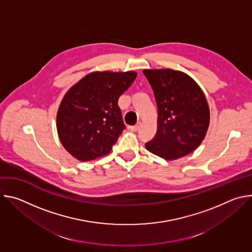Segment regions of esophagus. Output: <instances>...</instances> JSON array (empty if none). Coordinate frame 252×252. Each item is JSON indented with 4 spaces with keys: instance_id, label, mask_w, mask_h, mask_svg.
Returning a JSON list of instances; mask_svg holds the SVG:
<instances>
[{
    "instance_id": "esophagus-1",
    "label": "esophagus",
    "mask_w": 252,
    "mask_h": 252,
    "mask_svg": "<svg viewBox=\"0 0 252 252\" xmlns=\"http://www.w3.org/2000/svg\"><path fill=\"white\" fill-rule=\"evenodd\" d=\"M140 126H141V124L140 123H137L135 126H129L128 128L131 130V131H136V130H138L139 129V127H140Z\"/></svg>"
}]
</instances>
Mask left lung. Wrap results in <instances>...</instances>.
<instances>
[{
    "instance_id": "1",
    "label": "left lung",
    "mask_w": 252,
    "mask_h": 252,
    "mask_svg": "<svg viewBox=\"0 0 252 252\" xmlns=\"http://www.w3.org/2000/svg\"><path fill=\"white\" fill-rule=\"evenodd\" d=\"M157 100L158 126L146 148L172 160L192 153L203 140L209 126V109L198 85L183 71L145 69Z\"/></svg>"
}]
</instances>
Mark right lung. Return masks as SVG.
<instances>
[{
	"instance_id": "add662e5",
	"label": "right lung",
	"mask_w": 252,
	"mask_h": 252,
	"mask_svg": "<svg viewBox=\"0 0 252 252\" xmlns=\"http://www.w3.org/2000/svg\"><path fill=\"white\" fill-rule=\"evenodd\" d=\"M136 75L95 71L68 90L59 107L57 129L71 156L89 161L112 151L126 128L118 100Z\"/></svg>"
}]
</instances>
